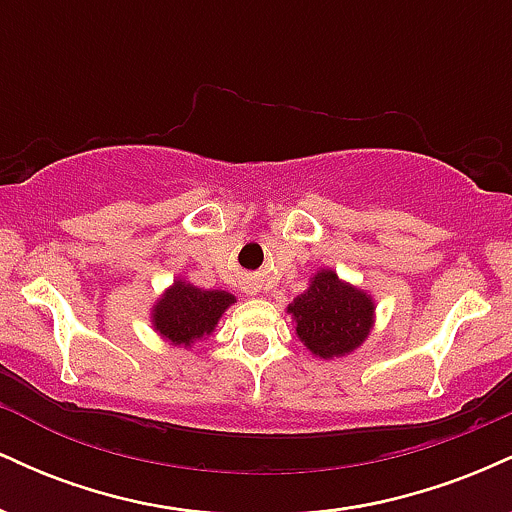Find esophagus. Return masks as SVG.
<instances>
[{
  "label": "esophagus",
  "instance_id": "1",
  "mask_svg": "<svg viewBox=\"0 0 512 512\" xmlns=\"http://www.w3.org/2000/svg\"><path fill=\"white\" fill-rule=\"evenodd\" d=\"M250 296H257V293H260V289H257V286H250Z\"/></svg>",
  "mask_w": 512,
  "mask_h": 512
}]
</instances>
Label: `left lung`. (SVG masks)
I'll return each mask as SVG.
<instances>
[{
	"label": "left lung",
	"mask_w": 512,
	"mask_h": 512,
	"mask_svg": "<svg viewBox=\"0 0 512 512\" xmlns=\"http://www.w3.org/2000/svg\"><path fill=\"white\" fill-rule=\"evenodd\" d=\"M286 313L305 349L315 358L332 361L354 354L373 332L375 298L344 281L332 267H320Z\"/></svg>",
	"instance_id": "8db88e82"
}]
</instances>
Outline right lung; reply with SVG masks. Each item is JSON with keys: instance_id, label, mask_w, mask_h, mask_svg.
<instances>
[{"instance_id": "1", "label": "right lung", "mask_w": 512, "mask_h": 512, "mask_svg": "<svg viewBox=\"0 0 512 512\" xmlns=\"http://www.w3.org/2000/svg\"><path fill=\"white\" fill-rule=\"evenodd\" d=\"M236 296L221 289H199L187 279H173L161 296L151 305V327L170 346L192 349L197 342L214 334L219 320Z\"/></svg>"}]
</instances>
